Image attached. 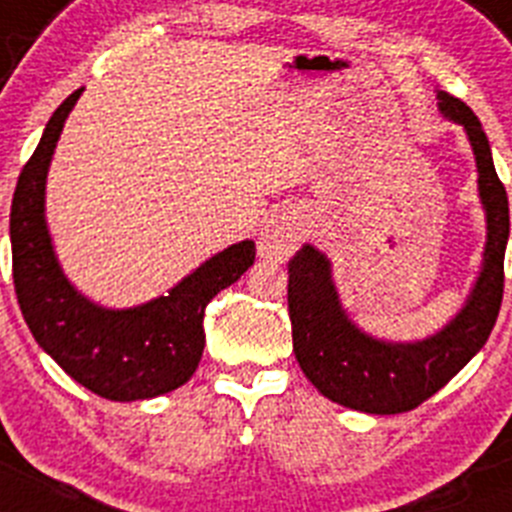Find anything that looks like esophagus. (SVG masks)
I'll return each mask as SVG.
<instances>
[{
  "mask_svg": "<svg viewBox=\"0 0 512 512\" xmlns=\"http://www.w3.org/2000/svg\"><path fill=\"white\" fill-rule=\"evenodd\" d=\"M300 234H303V214L295 207L280 209L278 214H272L270 222L262 229L260 242H257L260 255L275 262L288 260L298 247Z\"/></svg>",
  "mask_w": 512,
  "mask_h": 512,
  "instance_id": "34e87169",
  "label": "esophagus"
}]
</instances>
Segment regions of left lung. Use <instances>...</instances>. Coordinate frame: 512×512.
Returning <instances> with one entry per match:
<instances>
[{
    "mask_svg": "<svg viewBox=\"0 0 512 512\" xmlns=\"http://www.w3.org/2000/svg\"><path fill=\"white\" fill-rule=\"evenodd\" d=\"M437 108L447 121L462 126L470 141L487 222L480 272L450 321L419 341L376 338L358 328L343 308L328 255L303 245L288 265V308L300 369L326 399L356 412L401 414L437 394L485 346L503 303L508 194L475 113L444 90H437Z\"/></svg>",
    "mask_w": 512,
    "mask_h": 512,
    "instance_id": "1",
    "label": "left lung"
}]
</instances>
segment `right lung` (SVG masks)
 Segmentation results:
<instances>
[{
	"label": "right lung",
	"mask_w": 512,
	"mask_h": 512,
	"mask_svg": "<svg viewBox=\"0 0 512 512\" xmlns=\"http://www.w3.org/2000/svg\"><path fill=\"white\" fill-rule=\"evenodd\" d=\"M80 93L83 88L52 113L19 174L9 214L14 290L35 341L65 374L103 399H154L179 389L197 371L204 308L255 262V242L229 245L166 295L133 308H105L85 298L57 260L45 217L47 171Z\"/></svg>",
	"instance_id": "add662e5"
}]
</instances>
